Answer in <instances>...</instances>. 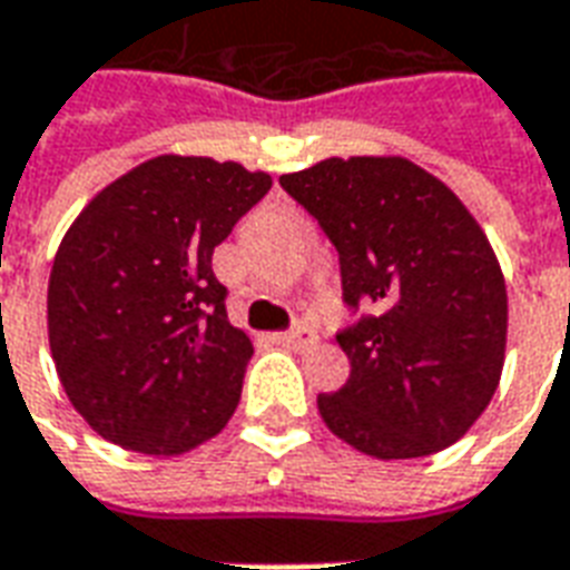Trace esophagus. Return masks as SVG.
I'll return each mask as SVG.
<instances>
[{
  "mask_svg": "<svg viewBox=\"0 0 570 570\" xmlns=\"http://www.w3.org/2000/svg\"><path fill=\"white\" fill-rule=\"evenodd\" d=\"M282 346L288 348H313L315 343H318V334H315L313 327L306 325V322H301V325H294L291 331H285V334L276 336Z\"/></svg>",
  "mask_w": 570,
  "mask_h": 570,
  "instance_id": "obj_1",
  "label": "esophagus"
}]
</instances>
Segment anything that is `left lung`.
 <instances>
[{
	"mask_svg": "<svg viewBox=\"0 0 570 570\" xmlns=\"http://www.w3.org/2000/svg\"><path fill=\"white\" fill-rule=\"evenodd\" d=\"M279 185L340 255L336 334L352 373L318 413L373 459H422L483 416L501 380L507 288L483 227L440 178L404 157H327Z\"/></svg>",
	"mask_w": 570,
	"mask_h": 570,
	"instance_id": "left-lung-1",
	"label": "left lung"
}]
</instances>
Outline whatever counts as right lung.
Listing matches in <instances>:
<instances>
[{"instance_id":"right-lung-1","label":"right lung","mask_w":570,"mask_h":570,"mask_svg":"<svg viewBox=\"0 0 570 570\" xmlns=\"http://www.w3.org/2000/svg\"><path fill=\"white\" fill-rule=\"evenodd\" d=\"M273 188L267 173L164 154L111 181L66 230L48 282V340L99 438L178 455L234 416L252 340L227 322L212 252Z\"/></svg>"}]
</instances>
